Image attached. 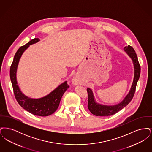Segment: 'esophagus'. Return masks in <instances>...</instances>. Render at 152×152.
<instances>
[{"label":"esophagus","mask_w":152,"mask_h":152,"mask_svg":"<svg viewBox=\"0 0 152 152\" xmlns=\"http://www.w3.org/2000/svg\"><path fill=\"white\" fill-rule=\"evenodd\" d=\"M72 83L74 85H77L79 83V81L76 77H74L72 80Z\"/></svg>","instance_id":"esophagus-1"}]
</instances>
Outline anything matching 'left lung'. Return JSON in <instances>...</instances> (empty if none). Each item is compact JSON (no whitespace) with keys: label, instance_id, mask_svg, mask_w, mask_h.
<instances>
[{"label":"left lung","instance_id":"left-lung-1","mask_svg":"<svg viewBox=\"0 0 152 152\" xmlns=\"http://www.w3.org/2000/svg\"><path fill=\"white\" fill-rule=\"evenodd\" d=\"M124 50L126 52L127 54L132 58L134 66V76L132 83V86L130 88V91L125 99L120 104L113 106H107L97 104L94 100V96L92 90L90 88H87L88 93V108L89 111L95 116H109L113 115L114 114L125 107L132 100L136 91L137 83L139 79L141 67L138 60L137 55L134 50L129 45L124 47Z\"/></svg>","mask_w":152,"mask_h":152}]
</instances>
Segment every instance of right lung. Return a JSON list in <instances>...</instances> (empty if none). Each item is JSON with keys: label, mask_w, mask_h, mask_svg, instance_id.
Wrapping results in <instances>:
<instances>
[{"label": "right lung", "mask_w": 152, "mask_h": 152, "mask_svg": "<svg viewBox=\"0 0 152 152\" xmlns=\"http://www.w3.org/2000/svg\"><path fill=\"white\" fill-rule=\"evenodd\" d=\"M39 40L38 38H35L19 48L15 55L12 63L10 66V75L15 99L22 108L36 116H48L53 113L58 107L63 95L69 87L67 81L60 85L50 94L43 98L33 99L22 94L17 84L16 77L17 67L23 53L29 45L36 43Z\"/></svg>", "instance_id": "1"}]
</instances>
